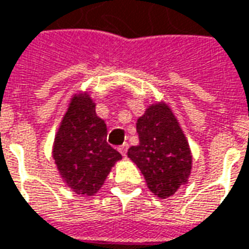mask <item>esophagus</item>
<instances>
[{
    "instance_id": "34e87169",
    "label": "esophagus",
    "mask_w": 249,
    "mask_h": 249,
    "mask_svg": "<svg viewBox=\"0 0 249 249\" xmlns=\"http://www.w3.org/2000/svg\"><path fill=\"white\" fill-rule=\"evenodd\" d=\"M118 149H119V152L122 153V156H126V153H127V149H128V145L127 144L121 145V146H119Z\"/></svg>"
}]
</instances>
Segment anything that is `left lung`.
I'll return each mask as SVG.
<instances>
[{"label": "left lung", "mask_w": 249, "mask_h": 249, "mask_svg": "<svg viewBox=\"0 0 249 249\" xmlns=\"http://www.w3.org/2000/svg\"><path fill=\"white\" fill-rule=\"evenodd\" d=\"M140 144L127 156L144 175L149 191L160 198L173 196L188 183L192 152L179 122L164 101L151 104L137 119Z\"/></svg>", "instance_id": "left-lung-1"}]
</instances>
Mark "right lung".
Listing matches in <instances>:
<instances>
[{"instance_id": "right-lung-1", "label": "right lung", "mask_w": 249, "mask_h": 249, "mask_svg": "<svg viewBox=\"0 0 249 249\" xmlns=\"http://www.w3.org/2000/svg\"><path fill=\"white\" fill-rule=\"evenodd\" d=\"M53 159L63 182L81 196H93L122 155L107 144V124L88 91L75 93L60 122Z\"/></svg>"}]
</instances>
